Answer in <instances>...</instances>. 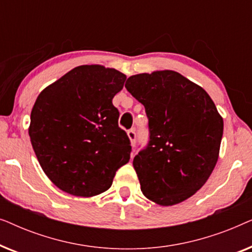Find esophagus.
Segmentation results:
<instances>
[{
    "label": "esophagus",
    "mask_w": 252,
    "mask_h": 252,
    "mask_svg": "<svg viewBox=\"0 0 252 252\" xmlns=\"http://www.w3.org/2000/svg\"><path fill=\"white\" fill-rule=\"evenodd\" d=\"M127 135H128V139L130 140V144H132L133 147L135 146V141H136L135 130H134V129H129L128 132H127Z\"/></svg>",
    "instance_id": "esophagus-1"
}]
</instances>
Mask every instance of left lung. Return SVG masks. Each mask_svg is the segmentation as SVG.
I'll list each match as a JSON object with an SVG mask.
<instances>
[{
  "label": "left lung",
  "instance_id": "1",
  "mask_svg": "<svg viewBox=\"0 0 252 252\" xmlns=\"http://www.w3.org/2000/svg\"><path fill=\"white\" fill-rule=\"evenodd\" d=\"M125 87L144 105L149 119V144L133 160L141 190L158 205L179 204L211 175L222 117L201 86L175 71L132 75Z\"/></svg>",
  "mask_w": 252,
  "mask_h": 252
}]
</instances>
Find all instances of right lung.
<instances>
[{
	"label": "right lung",
	"instance_id": "right-lung-1",
	"mask_svg": "<svg viewBox=\"0 0 252 252\" xmlns=\"http://www.w3.org/2000/svg\"><path fill=\"white\" fill-rule=\"evenodd\" d=\"M126 75L103 65H80L43 89L31 112L29 134L42 170L67 194L92 197L111 187L130 158L112 98Z\"/></svg>",
	"mask_w": 252,
	"mask_h": 252
}]
</instances>
